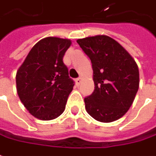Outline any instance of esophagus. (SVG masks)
Returning <instances> with one entry per match:
<instances>
[{
	"label": "esophagus",
	"mask_w": 156,
	"mask_h": 156,
	"mask_svg": "<svg viewBox=\"0 0 156 156\" xmlns=\"http://www.w3.org/2000/svg\"><path fill=\"white\" fill-rule=\"evenodd\" d=\"M81 82H82V78H78L76 79V84L78 85H79L81 84Z\"/></svg>",
	"instance_id": "1"
}]
</instances>
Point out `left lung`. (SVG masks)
I'll return each instance as SVG.
<instances>
[{
  "label": "left lung",
  "instance_id": "left-lung-1",
  "mask_svg": "<svg viewBox=\"0 0 156 156\" xmlns=\"http://www.w3.org/2000/svg\"><path fill=\"white\" fill-rule=\"evenodd\" d=\"M90 58L94 91L85 98L86 112L100 122H112L128 111L139 89L138 65L132 56L110 37L78 39Z\"/></svg>",
  "mask_w": 156,
  "mask_h": 156
}]
</instances>
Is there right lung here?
Listing matches in <instances>:
<instances>
[{
  "instance_id": "add662e5",
  "label": "right lung",
  "mask_w": 156,
  "mask_h": 156,
  "mask_svg": "<svg viewBox=\"0 0 156 156\" xmlns=\"http://www.w3.org/2000/svg\"><path fill=\"white\" fill-rule=\"evenodd\" d=\"M69 39L45 37L33 46L16 72V90L22 103L34 117L51 120L60 116L74 81L63 62Z\"/></svg>"
}]
</instances>
